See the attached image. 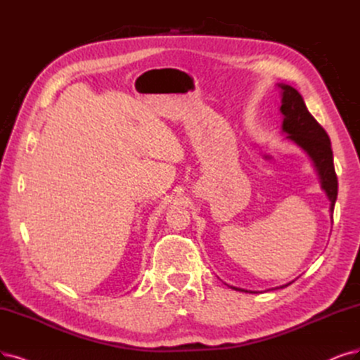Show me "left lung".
I'll return each instance as SVG.
<instances>
[{
	"instance_id": "left-lung-1",
	"label": "left lung",
	"mask_w": 360,
	"mask_h": 360,
	"mask_svg": "<svg viewBox=\"0 0 360 360\" xmlns=\"http://www.w3.org/2000/svg\"><path fill=\"white\" fill-rule=\"evenodd\" d=\"M277 86L281 87L282 93V130L286 133V139L297 143L300 148L307 153V155L311 158L317 175L321 178L322 190L326 193L330 202L332 214L338 194V179L334 167V155H332L328 133L309 112L307 106H305V102L297 89L283 83H278ZM290 283H286L281 288H286ZM231 288L236 290L248 292L242 288Z\"/></svg>"
}]
</instances>
